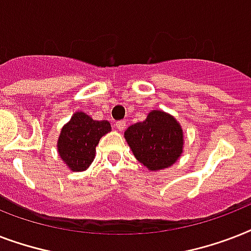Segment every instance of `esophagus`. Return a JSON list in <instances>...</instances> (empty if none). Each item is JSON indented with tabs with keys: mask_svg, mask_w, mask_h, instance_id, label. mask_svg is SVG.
Masks as SVG:
<instances>
[{
	"mask_svg": "<svg viewBox=\"0 0 251 251\" xmlns=\"http://www.w3.org/2000/svg\"><path fill=\"white\" fill-rule=\"evenodd\" d=\"M114 125H116V127H117V129L120 130V131H122V130L125 129L126 121H124V120H121V121H117V122H116Z\"/></svg>",
	"mask_w": 251,
	"mask_h": 251,
	"instance_id": "esophagus-1",
	"label": "esophagus"
}]
</instances>
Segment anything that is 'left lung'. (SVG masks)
I'll list each match as a JSON object with an SVG mask.
<instances>
[{
    "label": "left lung",
    "mask_w": 251,
    "mask_h": 251,
    "mask_svg": "<svg viewBox=\"0 0 251 251\" xmlns=\"http://www.w3.org/2000/svg\"><path fill=\"white\" fill-rule=\"evenodd\" d=\"M182 129L176 118L161 110L150 112L143 122L125 131L127 145L138 161L150 171L171 167L182 153Z\"/></svg>",
    "instance_id": "1"
}]
</instances>
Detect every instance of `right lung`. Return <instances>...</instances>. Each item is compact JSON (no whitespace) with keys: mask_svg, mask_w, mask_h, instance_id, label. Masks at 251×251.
Wrapping results in <instances>:
<instances>
[{"mask_svg":"<svg viewBox=\"0 0 251 251\" xmlns=\"http://www.w3.org/2000/svg\"><path fill=\"white\" fill-rule=\"evenodd\" d=\"M108 131V121H95L83 112H76L61 130L57 143L61 159L72 171H84L94 161L100 138Z\"/></svg>","mask_w":251,"mask_h":251,"instance_id":"1","label":"right lung"}]
</instances>
